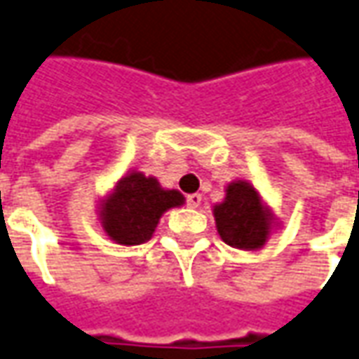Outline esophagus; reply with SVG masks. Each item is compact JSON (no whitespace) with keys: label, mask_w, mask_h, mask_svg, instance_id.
Returning <instances> with one entry per match:
<instances>
[{"label":"esophagus","mask_w":359,"mask_h":359,"mask_svg":"<svg viewBox=\"0 0 359 359\" xmlns=\"http://www.w3.org/2000/svg\"><path fill=\"white\" fill-rule=\"evenodd\" d=\"M200 202H202V194H198V192H194V194H189V196H187V204H189L190 208H198Z\"/></svg>","instance_id":"34e87169"}]
</instances>
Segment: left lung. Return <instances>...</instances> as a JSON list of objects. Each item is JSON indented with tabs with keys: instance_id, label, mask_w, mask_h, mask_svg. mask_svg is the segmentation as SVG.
Wrapping results in <instances>:
<instances>
[{
	"instance_id": "1",
	"label": "left lung",
	"mask_w": 359,
	"mask_h": 359,
	"mask_svg": "<svg viewBox=\"0 0 359 359\" xmlns=\"http://www.w3.org/2000/svg\"><path fill=\"white\" fill-rule=\"evenodd\" d=\"M216 230L236 250L257 251L277 228V216L259 190L243 179L231 180L226 196L212 206Z\"/></svg>"
}]
</instances>
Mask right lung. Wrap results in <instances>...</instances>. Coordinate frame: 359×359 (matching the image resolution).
Returning a JSON list of instances; mask_svg holds the SVG:
<instances>
[{"label": "right lung", "instance_id": "obj_1", "mask_svg": "<svg viewBox=\"0 0 359 359\" xmlns=\"http://www.w3.org/2000/svg\"><path fill=\"white\" fill-rule=\"evenodd\" d=\"M184 204L179 190L163 189L155 177L129 170L97 200V222L119 245H141L153 238L161 216Z\"/></svg>", "mask_w": 359, "mask_h": 359}]
</instances>
